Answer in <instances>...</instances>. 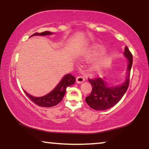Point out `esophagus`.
Listing matches in <instances>:
<instances>
[{
    "label": "esophagus",
    "instance_id": "esophagus-1",
    "mask_svg": "<svg viewBox=\"0 0 149 149\" xmlns=\"http://www.w3.org/2000/svg\"><path fill=\"white\" fill-rule=\"evenodd\" d=\"M84 81V78L82 76H77L76 77V83L77 84L82 83Z\"/></svg>",
    "mask_w": 149,
    "mask_h": 149
}]
</instances>
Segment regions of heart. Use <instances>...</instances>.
Instances as JSON below:
<instances>
[{"instance_id":"obj_1","label":"heart","mask_w":149,"mask_h":149,"mask_svg":"<svg viewBox=\"0 0 149 149\" xmlns=\"http://www.w3.org/2000/svg\"><path fill=\"white\" fill-rule=\"evenodd\" d=\"M104 52V49L99 45H94L91 46L86 51L85 56L86 58H93L98 56ZM107 65V59L105 57H100L92 61L89 65V70L93 72H96L102 70Z\"/></svg>"}]
</instances>
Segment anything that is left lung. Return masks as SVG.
Here are the masks:
<instances>
[{"label": "left lung", "instance_id": "obj_1", "mask_svg": "<svg viewBox=\"0 0 149 149\" xmlns=\"http://www.w3.org/2000/svg\"><path fill=\"white\" fill-rule=\"evenodd\" d=\"M123 54L127 59V66L125 73V78L121 84L117 86L109 85L104 79H89L91 84L92 92L88 96L86 97V102L90 107L95 110L103 111L111 108L123 97L129 86L130 75L132 65L133 58L128 48L125 47Z\"/></svg>", "mask_w": 149, "mask_h": 149}]
</instances>
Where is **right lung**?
I'll return each instance as SVG.
<instances>
[{
    "label": "right lung",
    "mask_w": 149,
    "mask_h": 149,
    "mask_svg": "<svg viewBox=\"0 0 149 149\" xmlns=\"http://www.w3.org/2000/svg\"><path fill=\"white\" fill-rule=\"evenodd\" d=\"M53 34V32H49V31H45V32L41 33H35L31 36H47ZM75 81V78L72 75L70 74L65 75L59 83L56 85L54 88L50 92L49 94L40 97H36L33 96L28 94L26 91H24L26 95L28 96L29 98L32 102L36 104L37 105L40 107H51L55 106L61 101L64 97L65 94L66 93V89L68 86H70L74 84Z\"/></svg>",
    "instance_id": "1"
}]
</instances>
